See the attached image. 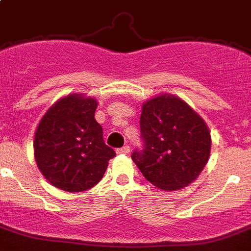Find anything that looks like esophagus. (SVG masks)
<instances>
[{
  "label": "esophagus",
  "instance_id": "34e87169",
  "mask_svg": "<svg viewBox=\"0 0 251 251\" xmlns=\"http://www.w3.org/2000/svg\"><path fill=\"white\" fill-rule=\"evenodd\" d=\"M128 151H130V147H127V145H125V147L117 149V152H119V154H127Z\"/></svg>",
  "mask_w": 251,
  "mask_h": 251
}]
</instances>
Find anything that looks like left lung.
I'll return each mask as SVG.
<instances>
[{"instance_id":"left-lung-1","label":"left lung","mask_w":251,"mask_h":251,"mask_svg":"<svg viewBox=\"0 0 251 251\" xmlns=\"http://www.w3.org/2000/svg\"><path fill=\"white\" fill-rule=\"evenodd\" d=\"M143 150L131 159L152 186L176 191L191 184L203 171L211 151L204 120L173 95H159L143 103Z\"/></svg>"}]
</instances>
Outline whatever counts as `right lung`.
Masks as SVG:
<instances>
[{"mask_svg":"<svg viewBox=\"0 0 251 251\" xmlns=\"http://www.w3.org/2000/svg\"><path fill=\"white\" fill-rule=\"evenodd\" d=\"M97 101L80 93L65 96L39 123L34 155L41 174L54 187L82 192L103 177L108 160L116 155L103 141L102 126L95 119Z\"/></svg>","mask_w":251,"mask_h":251,"instance_id":"add662e5","label":"right lung"}]
</instances>
